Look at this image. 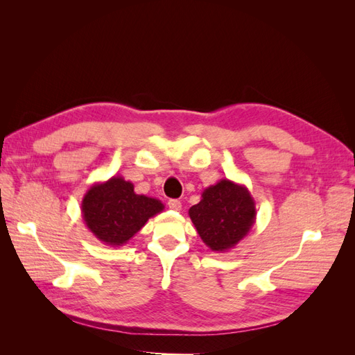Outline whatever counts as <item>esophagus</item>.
Masks as SVG:
<instances>
[{
    "label": "esophagus",
    "instance_id": "1",
    "mask_svg": "<svg viewBox=\"0 0 355 355\" xmlns=\"http://www.w3.org/2000/svg\"><path fill=\"white\" fill-rule=\"evenodd\" d=\"M168 209L175 210V211H179L182 209V202L179 200H168Z\"/></svg>",
    "mask_w": 355,
    "mask_h": 355
}]
</instances>
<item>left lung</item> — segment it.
<instances>
[{
  "label": "left lung",
  "mask_w": 355,
  "mask_h": 355,
  "mask_svg": "<svg viewBox=\"0 0 355 355\" xmlns=\"http://www.w3.org/2000/svg\"><path fill=\"white\" fill-rule=\"evenodd\" d=\"M188 213L202 243L218 253L234 249L256 220L254 200L249 189L230 179L204 189L200 202Z\"/></svg>",
  "instance_id": "left-lung-1"
}]
</instances>
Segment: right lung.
Segmentation results:
<instances>
[{
    "instance_id": "right-lung-1",
    "label": "right lung",
    "mask_w": 355,
    "mask_h": 355,
    "mask_svg": "<svg viewBox=\"0 0 355 355\" xmlns=\"http://www.w3.org/2000/svg\"><path fill=\"white\" fill-rule=\"evenodd\" d=\"M164 210L157 198L136 194L132 182L112 176L89 188L81 214L90 232L106 245L120 247L141 231L149 218Z\"/></svg>"
}]
</instances>
